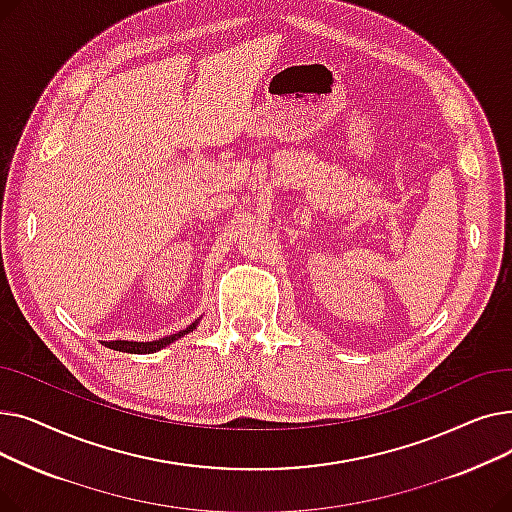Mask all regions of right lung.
Returning <instances> with one entry per match:
<instances>
[{"label": "right lung", "instance_id": "right-lung-1", "mask_svg": "<svg viewBox=\"0 0 512 512\" xmlns=\"http://www.w3.org/2000/svg\"><path fill=\"white\" fill-rule=\"evenodd\" d=\"M201 319V317H199ZM199 319H195L191 326H188L186 330H180L178 334H170L166 338H159V340H151V342H137V340H110V342H101L105 344L107 348H114V351H120V353H134V355H149V353H157L161 351V348L170 346L172 342H176L178 338H182L184 334H191L193 330H197L199 326Z\"/></svg>", "mask_w": 512, "mask_h": 512}]
</instances>
